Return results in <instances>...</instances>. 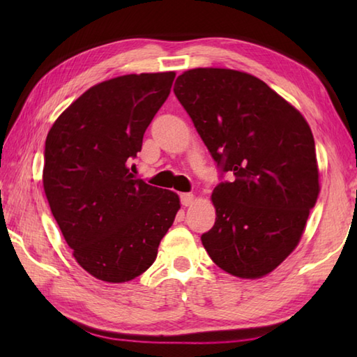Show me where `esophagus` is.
Segmentation results:
<instances>
[{"mask_svg": "<svg viewBox=\"0 0 357 357\" xmlns=\"http://www.w3.org/2000/svg\"><path fill=\"white\" fill-rule=\"evenodd\" d=\"M193 199H195L193 193H183V195H181V204H183V206H185V207L190 206Z\"/></svg>", "mask_w": 357, "mask_h": 357, "instance_id": "esophagus-1", "label": "esophagus"}]
</instances>
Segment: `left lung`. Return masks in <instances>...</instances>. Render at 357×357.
Here are the masks:
<instances>
[{"instance_id": "left-lung-1", "label": "left lung", "mask_w": 357, "mask_h": 357, "mask_svg": "<svg viewBox=\"0 0 357 357\" xmlns=\"http://www.w3.org/2000/svg\"><path fill=\"white\" fill-rule=\"evenodd\" d=\"M173 92L222 173L201 236L218 267L242 279L268 275L299 244L319 195L314 138L305 118L259 78L192 69Z\"/></svg>"}]
</instances>
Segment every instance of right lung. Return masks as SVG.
<instances>
[{"mask_svg":"<svg viewBox=\"0 0 357 357\" xmlns=\"http://www.w3.org/2000/svg\"><path fill=\"white\" fill-rule=\"evenodd\" d=\"M174 77L100 82L59 115L45 139L43 185L52 215L77 262L105 282L142 275L181 208L176 193L136 179L127 167Z\"/></svg>","mask_w":357,"mask_h":357,"instance_id":"right-lung-1","label":"right lung"}]
</instances>
